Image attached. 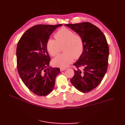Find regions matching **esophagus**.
Instances as JSON below:
<instances>
[{"mask_svg": "<svg viewBox=\"0 0 125 125\" xmlns=\"http://www.w3.org/2000/svg\"><path fill=\"white\" fill-rule=\"evenodd\" d=\"M66 69H67L66 68H60V71H62L63 70H65Z\"/></svg>", "mask_w": 125, "mask_h": 125, "instance_id": "obj_1", "label": "esophagus"}]
</instances>
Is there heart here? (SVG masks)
<instances>
[{"label":"heart","mask_w":125,"mask_h":125,"mask_svg":"<svg viewBox=\"0 0 125 125\" xmlns=\"http://www.w3.org/2000/svg\"><path fill=\"white\" fill-rule=\"evenodd\" d=\"M56 40L49 39L46 47L47 51L52 56L58 55L63 47V53L52 60L56 66L65 68L73 61L74 58L80 57L84 50L83 37L72 30L62 28L58 30L54 35Z\"/></svg>","instance_id":"1"}]
</instances>
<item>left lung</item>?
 <instances>
[{
	"mask_svg": "<svg viewBox=\"0 0 125 125\" xmlns=\"http://www.w3.org/2000/svg\"><path fill=\"white\" fill-rule=\"evenodd\" d=\"M65 26L80 34L84 44L82 55L73 64L77 69L70 82L79 91L89 92L100 84L107 70L109 48L106 39L100 29L90 22Z\"/></svg>",
	"mask_w": 125,
	"mask_h": 125,
	"instance_id": "left-lung-1",
	"label": "left lung"
}]
</instances>
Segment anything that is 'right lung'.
Listing matches in <instances>:
<instances>
[{
    "mask_svg": "<svg viewBox=\"0 0 125 125\" xmlns=\"http://www.w3.org/2000/svg\"><path fill=\"white\" fill-rule=\"evenodd\" d=\"M62 24H39L26 31L17 47L19 74L25 86L38 96L48 95L54 89L59 68H48L51 58L46 45L52 32Z\"/></svg>",
    "mask_w": 125,
    "mask_h": 125,
    "instance_id": "obj_1",
    "label": "right lung"
}]
</instances>
